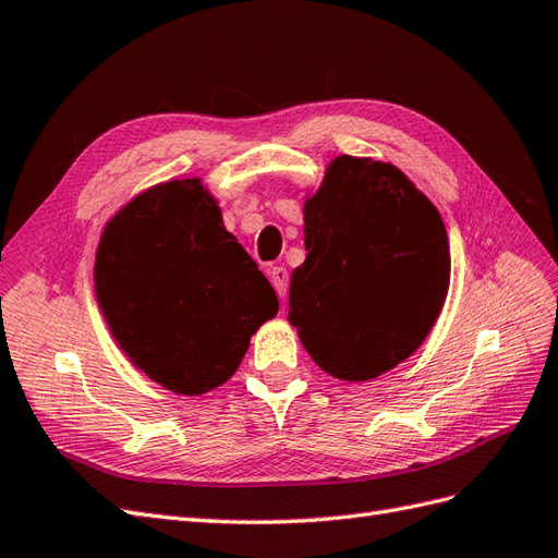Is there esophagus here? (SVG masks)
<instances>
[{
  "label": "esophagus",
  "instance_id": "1",
  "mask_svg": "<svg viewBox=\"0 0 558 558\" xmlns=\"http://www.w3.org/2000/svg\"><path fill=\"white\" fill-rule=\"evenodd\" d=\"M269 281H272L279 298H283L286 291H289V272H286V267L277 265V267L269 269Z\"/></svg>",
  "mask_w": 558,
  "mask_h": 558
}]
</instances>
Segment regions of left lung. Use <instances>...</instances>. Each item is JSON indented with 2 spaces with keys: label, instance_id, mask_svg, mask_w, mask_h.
I'll list each match as a JSON object with an SVG mask.
<instances>
[{
  "label": "left lung",
  "instance_id": "8db88e82",
  "mask_svg": "<svg viewBox=\"0 0 558 558\" xmlns=\"http://www.w3.org/2000/svg\"><path fill=\"white\" fill-rule=\"evenodd\" d=\"M289 320L314 363L367 381L410 359L449 291L440 211L396 165L337 156L305 202Z\"/></svg>",
  "mask_w": 558,
  "mask_h": 558
}]
</instances>
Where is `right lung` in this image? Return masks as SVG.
I'll list each match as a JSON object with an SVG mask.
<instances>
[{"instance_id": "add662e5", "label": "right lung", "mask_w": 558, "mask_h": 558, "mask_svg": "<svg viewBox=\"0 0 558 558\" xmlns=\"http://www.w3.org/2000/svg\"><path fill=\"white\" fill-rule=\"evenodd\" d=\"M95 293L128 359L179 396L226 384L251 335L279 310L199 179L158 183L111 218L97 246Z\"/></svg>"}]
</instances>
